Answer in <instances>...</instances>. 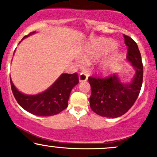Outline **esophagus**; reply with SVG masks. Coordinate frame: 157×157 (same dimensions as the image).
<instances>
[{
  "mask_svg": "<svg viewBox=\"0 0 157 157\" xmlns=\"http://www.w3.org/2000/svg\"><path fill=\"white\" fill-rule=\"evenodd\" d=\"M88 78V75L84 72H82L80 73V74L79 75V80H80V82H83V81H86Z\"/></svg>",
  "mask_w": 157,
  "mask_h": 157,
  "instance_id": "1",
  "label": "esophagus"
}]
</instances>
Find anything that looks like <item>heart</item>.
<instances>
[{"instance_id": "heart-1", "label": "heart", "mask_w": 157, "mask_h": 157, "mask_svg": "<svg viewBox=\"0 0 157 157\" xmlns=\"http://www.w3.org/2000/svg\"><path fill=\"white\" fill-rule=\"evenodd\" d=\"M99 47H101L102 48H113L116 46V44L115 42H114L112 40H109V39H105V40H102L101 42L100 45H99ZM97 48L95 46H93V48H89L88 49H86V54H85V56H84V59L86 61H88L89 59H91L93 58V57H95L96 55H97L98 52H97ZM80 63H83V61L82 60L80 61ZM101 70L102 71H105V70L108 69V67L107 66H102L100 67Z\"/></svg>"}]
</instances>
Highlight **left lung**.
Segmentation results:
<instances>
[{
  "label": "left lung",
  "instance_id": "1",
  "mask_svg": "<svg viewBox=\"0 0 157 157\" xmlns=\"http://www.w3.org/2000/svg\"><path fill=\"white\" fill-rule=\"evenodd\" d=\"M123 36L128 46L127 59L135 71L131 82L124 83L117 74L104 78H88L92 90L90 108L106 118H118L125 114L138 97L143 82V64L138 46L131 37Z\"/></svg>",
  "mask_w": 157,
  "mask_h": 157
}]
</instances>
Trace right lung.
<instances>
[{"label": "right lung", "mask_w": 157, "mask_h": 157, "mask_svg": "<svg viewBox=\"0 0 157 157\" xmlns=\"http://www.w3.org/2000/svg\"><path fill=\"white\" fill-rule=\"evenodd\" d=\"M35 33H30L23 39ZM78 83L77 73L62 74L45 91L37 95H26L15 87L10 79L13 94L19 105L27 112L38 116H52L67 108L71 90Z\"/></svg>", "instance_id": "obj_1"}]
</instances>
